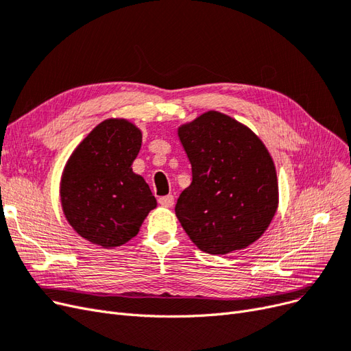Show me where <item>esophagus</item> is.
Segmentation results:
<instances>
[{
	"mask_svg": "<svg viewBox=\"0 0 351 351\" xmlns=\"http://www.w3.org/2000/svg\"><path fill=\"white\" fill-rule=\"evenodd\" d=\"M173 202H175L173 195H165V197H160V198H159V204H160L162 207H167V208L172 207Z\"/></svg>",
	"mask_w": 351,
	"mask_h": 351,
	"instance_id": "34e87169",
	"label": "esophagus"
}]
</instances>
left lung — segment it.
Wrapping results in <instances>:
<instances>
[{
  "label": "left lung",
  "instance_id": "obj_1",
  "mask_svg": "<svg viewBox=\"0 0 351 351\" xmlns=\"http://www.w3.org/2000/svg\"><path fill=\"white\" fill-rule=\"evenodd\" d=\"M192 182L175 213L201 251L226 255L267 230L278 206L277 173L263 141L241 122L208 110L178 128Z\"/></svg>",
  "mask_w": 351,
  "mask_h": 351
}]
</instances>
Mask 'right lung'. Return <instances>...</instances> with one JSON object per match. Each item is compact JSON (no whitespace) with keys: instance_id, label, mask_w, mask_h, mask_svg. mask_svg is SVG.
Segmentation results:
<instances>
[{"instance_id":"add662e5","label":"right lung","mask_w":351,"mask_h":351,"mask_svg":"<svg viewBox=\"0 0 351 351\" xmlns=\"http://www.w3.org/2000/svg\"><path fill=\"white\" fill-rule=\"evenodd\" d=\"M141 131L127 119H106L73 152L61 178L65 219L88 242L127 243L157 202L143 176L132 172Z\"/></svg>"}]
</instances>
